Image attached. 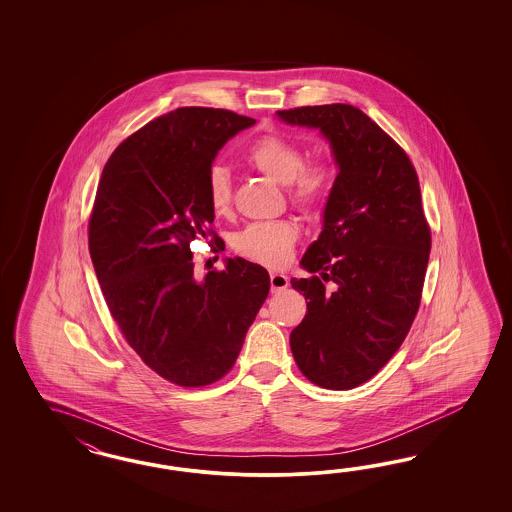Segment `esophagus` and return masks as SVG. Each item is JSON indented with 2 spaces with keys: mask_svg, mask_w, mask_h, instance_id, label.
<instances>
[{
  "mask_svg": "<svg viewBox=\"0 0 512 512\" xmlns=\"http://www.w3.org/2000/svg\"><path fill=\"white\" fill-rule=\"evenodd\" d=\"M270 287H272V293H279V291H285L289 287V278L285 274H270Z\"/></svg>",
  "mask_w": 512,
  "mask_h": 512,
  "instance_id": "esophagus-1",
  "label": "esophagus"
}]
</instances>
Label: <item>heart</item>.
<instances>
[{
    "label": "heart",
    "mask_w": 512,
    "mask_h": 512,
    "mask_svg": "<svg viewBox=\"0 0 512 512\" xmlns=\"http://www.w3.org/2000/svg\"><path fill=\"white\" fill-rule=\"evenodd\" d=\"M249 167L287 187V199L304 214H321L338 182V165L332 159L304 163V150L283 133H264L244 152ZM206 197L217 216H225L233 204L231 172L212 165L206 174ZM298 240V227L291 219L259 221L234 234L233 248L240 257L268 268L291 261Z\"/></svg>",
    "instance_id": "obj_1"
}]
</instances>
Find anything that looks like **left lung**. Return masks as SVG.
I'll return each instance as SVG.
<instances>
[{"mask_svg":"<svg viewBox=\"0 0 512 512\" xmlns=\"http://www.w3.org/2000/svg\"><path fill=\"white\" fill-rule=\"evenodd\" d=\"M278 116L319 127L340 165L323 233L302 259L313 276L291 279L308 300L291 351L313 385L349 390L387 364L419 311L432 248L419 176L402 146L353 105L296 107Z\"/></svg>","mask_w":512,"mask_h":512,"instance_id":"1","label":"left lung"}]
</instances>
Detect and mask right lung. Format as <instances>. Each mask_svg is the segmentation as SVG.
<instances>
[{
    "label": "right lung",
    "instance_id": "right-lung-1",
    "mask_svg": "<svg viewBox=\"0 0 512 512\" xmlns=\"http://www.w3.org/2000/svg\"><path fill=\"white\" fill-rule=\"evenodd\" d=\"M253 118L182 107L122 140L103 169L88 221L97 281L129 347L178 387H206L233 370L270 276L229 259L197 279L191 242L212 229L206 174L217 150Z\"/></svg>",
    "mask_w": 512,
    "mask_h": 512
}]
</instances>
